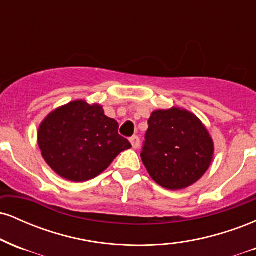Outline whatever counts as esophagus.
<instances>
[{
    "label": "esophagus",
    "mask_w": 256,
    "mask_h": 256,
    "mask_svg": "<svg viewBox=\"0 0 256 256\" xmlns=\"http://www.w3.org/2000/svg\"><path fill=\"white\" fill-rule=\"evenodd\" d=\"M130 142H131V146L134 149L140 148V138H138V136H132L130 138Z\"/></svg>",
    "instance_id": "obj_1"
}]
</instances>
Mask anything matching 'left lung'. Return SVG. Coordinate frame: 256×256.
<instances>
[{"mask_svg":"<svg viewBox=\"0 0 256 256\" xmlns=\"http://www.w3.org/2000/svg\"><path fill=\"white\" fill-rule=\"evenodd\" d=\"M142 158L152 180L168 190H182L202 178L213 161L214 142L192 112L158 110L148 120Z\"/></svg>","mask_w":256,"mask_h":256,"instance_id":"1","label":"left lung"}]
</instances>
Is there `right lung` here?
Returning <instances> with one entry per match:
<instances>
[{
  "label": "right lung",
  "instance_id": "obj_1",
  "mask_svg": "<svg viewBox=\"0 0 256 256\" xmlns=\"http://www.w3.org/2000/svg\"><path fill=\"white\" fill-rule=\"evenodd\" d=\"M104 107L76 100L44 118L37 132L42 156L56 174L82 183L98 177L131 144Z\"/></svg>",
  "mask_w": 256,
  "mask_h": 256
}]
</instances>
